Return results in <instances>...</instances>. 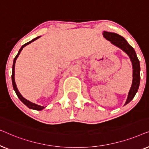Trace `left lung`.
<instances>
[{
	"label": "left lung",
	"instance_id": "left-lung-1",
	"mask_svg": "<svg viewBox=\"0 0 149 149\" xmlns=\"http://www.w3.org/2000/svg\"><path fill=\"white\" fill-rule=\"evenodd\" d=\"M102 34L104 38H105L106 39L111 42L115 46L123 50L129 56L132 62V68H133V80H132L131 88H130L129 93H128L127 100L125 103V105H126L134 98L136 93H137L138 88H139L140 81V62L137 58V56H136L135 50L128 43L127 40L125 39V38H123V36L118 34L107 31H103Z\"/></svg>",
	"mask_w": 149,
	"mask_h": 149
}]
</instances>
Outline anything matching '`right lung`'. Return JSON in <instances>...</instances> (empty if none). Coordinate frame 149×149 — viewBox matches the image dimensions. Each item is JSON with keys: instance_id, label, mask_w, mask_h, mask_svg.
Here are the masks:
<instances>
[{"instance_id": "obj_1", "label": "right lung", "mask_w": 149, "mask_h": 149, "mask_svg": "<svg viewBox=\"0 0 149 149\" xmlns=\"http://www.w3.org/2000/svg\"><path fill=\"white\" fill-rule=\"evenodd\" d=\"M40 36H38V37H36L35 38H34V39H32V40H30V41L26 42V44H24V45L22 46V47L20 48V49L19 50V52H18V54H17V56H15V58H14L13 60V67H12V76H11V78H12V84H13V89L14 91H15L16 94H17V97H19V99L21 100L22 102H23L24 104H25L26 107L29 108L30 109H33V110H36V111H42V109H44L45 108L44 107H42V106H40L38 104H36L35 103H33L32 102H30L29 100H28L27 99H26L25 97H24L22 96V95L21 93H19V90H18L17 87V85H16V83H15V62H16V60H17V58H18V56H19V55L20 54V52H22V50L23 49L24 47H25L26 45H29L32 42L34 41V40H37L38 38H40Z\"/></svg>"}]
</instances>
